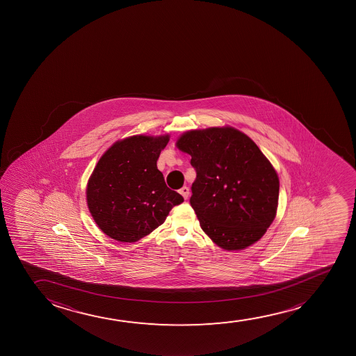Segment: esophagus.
<instances>
[{
    "instance_id": "34e87169",
    "label": "esophagus",
    "mask_w": 356,
    "mask_h": 356,
    "mask_svg": "<svg viewBox=\"0 0 356 356\" xmlns=\"http://www.w3.org/2000/svg\"><path fill=\"white\" fill-rule=\"evenodd\" d=\"M179 193L185 200L189 197V188H188V186H183V188L179 190Z\"/></svg>"
}]
</instances>
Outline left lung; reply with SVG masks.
I'll return each mask as SVG.
<instances>
[{"mask_svg": "<svg viewBox=\"0 0 356 356\" xmlns=\"http://www.w3.org/2000/svg\"><path fill=\"white\" fill-rule=\"evenodd\" d=\"M177 147L196 172L190 204L214 243L228 251L258 241L275 218L279 178L256 143L235 128L190 131Z\"/></svg>", "mask_w": 356, "mask_h": 356, "instance_id": "left-lung-1", "label": "left lung"}]
</instances>
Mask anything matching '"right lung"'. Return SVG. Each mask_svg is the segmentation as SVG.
<instances>
[{
  "label": "right lung",
  "mask_w": 356,
  "mask_h": 356,
  "mask_svg": "<svg viewBox=\"0 0 356 356\" xmlns=\"http://www.w3.org/2000/svg\"><path fill=\"white\" fill-rule=\"evenodd\" d=\"M168 140V136L127 138L115 143L97 163L87 185V204L108 236L138 241L184 201L157 170V159Z\"/></svg>",
  "instance_id": "obj_1"
}]
</instances>
